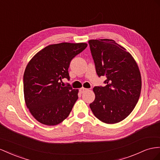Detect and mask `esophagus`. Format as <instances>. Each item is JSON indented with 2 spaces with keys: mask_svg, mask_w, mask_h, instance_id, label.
<instances>
[{
  "mask_svg": "<svg viewBox=\"0 0 160 160\" xmlns=\"http://www.w3.org/2000/svg\"><path fill=\"white\" fill-rule=\"evenodd\" d=\"M88 89H87V88H81L80 89V90H79V92H80V93H83L84 92H85L86 91H88Z\"/></svg>",
  "mask_w": 160,
  "mask_h": 160,
  "instance_id": "34e87169",
  "label": "esophagus"
}]
</instances>
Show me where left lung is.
Here are the masks:
<instances>
[{
    "label": "left lung",
    "mask_w": 160,
    "mask_h": 160,
    "mask_svg": "<svg viewBox=\"0 0 160 160\" xmlns=\"http://www.w3.org/2000/svg\"><path fill=\"white\" fill-rule=\"evenodd\" d=\"M88 42L98 75L107 78L104 87L93 88L96 98L89 107L103 122H119L131 113L139 99L141 77L139 67L132 55L113 40Z\"/></svg>",
    "instance_id": "8db88e82"
}]
</instances>
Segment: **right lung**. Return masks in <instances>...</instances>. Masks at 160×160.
Wrapping results in <instances>:
<instances>
[{
	"instance_id": "1",
	"label": "right lung",
	"mask_w": 160,
	"mask_h": 160,
	"mask_svg": "<svg viewBox=\"0 0 160 160\" xmlns=\"http://www.w3.org/2000/svg\"><path fill=\"white\" fill-rule=\"evenodd\" d=\"M86 43L63 42L45 47L34 56L23 75L25 102L38 122L48 126L62 122L78 99V89L62 79H70L71 60L87 48Z\"/></svg>"
}]
</instances>
